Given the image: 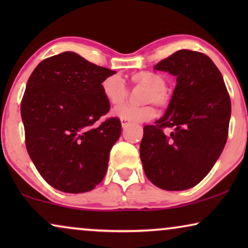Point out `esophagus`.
<instances>
[{
	"label": "esophagus",
	"mask_w": 248,
	"mask_h": 248,
	"mask_svg": "<svg viewBox=\"0 0 248 248\" xmlns=\"http://www.w3.org/2000/svg\"><path fill=\"white\" fill-rule=\"evenodd\" d=\"M121 124H122V127L125 128L126 126H128V125H130V122L125 121V120H121Z\"/></svg>",
	"instance_id": "34e87169"
}]
</instances>
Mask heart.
<instances>
[{"label": "heart", "mask_w": 248, "mask_h": 248, "mask_svg": "<svg viewBox=\"0 0 248 248\" xmlns=\"http://www.w3.org/2000/svg\"><path fill=\"white\" fill-rule=\"evenodd\" d=\"M130 80L133 86L144 87L142 93V101L147 103L141 106L134 105H122L113 110V115L121 120L128 122H144L155 116V108L154 104L165 107L168 104V93L166 91V80L160 74L152 71H138L131 74ZM101 93L105 99L111 105L122 104L127 97V88L124 80L113 74L105 78L101 82Z\"/></svg>", "instance_id": "1"}]
</instances>
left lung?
<instances>
[{"mask_svg": "<svg viewBox=\"0 0 248 248\" xmlns=\"http://www.w3.org/2000/svg\"><path fill=\"white\" fill-rule=\"evenodd\" d=\"M155 69L176 77L177 83L164 116L143 127L141 161L152 184L184 191L209 174L225 148L232 114L229 93L205 54L177 50ZM165 127L174 131L166 136Z\"/></svg>", "mask_w": 248, "mask_h": 248, "instance_id": "8db88e82", "label": "left lung"}]
</instances>
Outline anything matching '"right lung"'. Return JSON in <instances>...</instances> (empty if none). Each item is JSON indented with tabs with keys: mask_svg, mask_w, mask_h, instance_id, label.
Masks as SVG:
<instances>
[{
	"mask_svg": "<svg viewBox=\"0 0 248 248\" xmlns=\"http://www.w3.org/2000/svg\"><path fill=\"white\" fill-rule=\"evenodd\" d=\"M115 73L64 52L44 60L30 76L21 101L26 147L54 188L88 192L106 175L122 125L117 117L94 123L109 110L101 82Z\"/></svg>",
	"mask_w": 248,
	"mask_h": 248,
	"instance_id": "1",
	"label": "right lung"
}]
</instances>
